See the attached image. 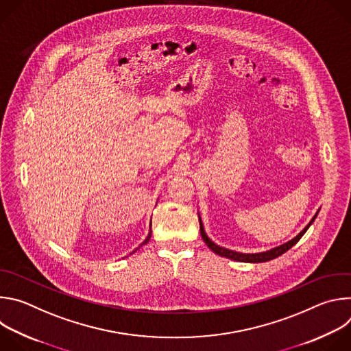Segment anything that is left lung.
<instances>
[{"label": "left lung", "instance_id": "left-lung-1", "mask_svg": "<svg viewBox=\"0 0 351 351\" xmlns=\"http://www.w3.org/2000/svg\"><path fill=\"white\" fill-rule=\"evenodd\" d=\"M319 211H317V214L313 217V219L308 222V225L300 232L295 237H293L291 240L286 241L285 244H280L278 247H274L271 250H267V252H261V253H253V254H248V253H239V252H233V250H229V248H225V247H221L218 245L217 243H214L206 233L204 230V226H203V222H202V217H199L198 214V221H199V233H202V237L204 240V243L210 247V250H213V252L221 257H225V258H229V260H233V261H240V263H267V261H271L279 256H282L283 253H286L289 248H291L300 239L303 237V234L308 230V228L313 225V222L315 221L317 215H318Z\"/></svg>", "mask_w": 351, "mask_h": 351}]
</instances>
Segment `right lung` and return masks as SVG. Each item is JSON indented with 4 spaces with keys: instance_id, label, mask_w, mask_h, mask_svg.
<instances>
[{
    "instance_id": "1",
    "label": "right lung",
    "mask_w": 351,
    "mask_h": 351,
    "mask_svg": "<svg viewBox=\"0 0 351 351\" xmlns=\"http://www.w3.org/2000/svg\"><path fill=\"white\" fill-rule=\"evenodd\" d=\"M149 237H152V223H149V232H148V234H147L145 240L140 244V247H141V245H144V244H147V243H148V240H149ZM136 250H137V248H136ZM136 250H134V252H136ZM134 252H133V253H134Z\"/></svg>"
}]
</instances>
